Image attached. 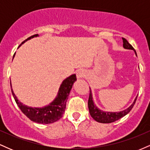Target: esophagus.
<instances>
[{
  "mask_svg": "<svg viewBox=\"0 0 150 150\" xmlns=\"http://www.w3.org/2000/svg\"><path fill=\"white\" fill-rule=\"evenodd\" d=\"M85 75H86V73L83 70L80 69L76 72V76H77V78L78 79V80H80V79H82V78H84V77H85Z\"/></svg>",
  "mask_w": 150,
  "mask_h": 150,
  "instance_id": "obj_1",
  "label": "esophagus"
}]
</instances>
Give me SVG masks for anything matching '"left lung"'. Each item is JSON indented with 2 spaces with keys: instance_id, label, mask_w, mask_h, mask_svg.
I'll return each mask as SVG.
<instances>
[{
  "instance_id": "1",
  "label": "left lung",
  "mask_w": 150,
  "mask_h": 150,
  "mask_svg": "<svg viewBox=\"0 0 150 150\" xmlns=\"http://www.w3.org/2000/svg\"><path fill=\"white\" fill-rule=\"evenodd\" d=\"M123 39V48L125 49H130L132 50V51H135V53L137 56V53H136L135 50L133 49V47L129 44L128 41L124 38H122ZM90 93H89V100H88V108L89 113H90L91 116L92 117L93 119H94L96 121L99 122V123H113V122L116 121L120 118H121L122 117L125 116V115H127L130 112V110L132 109L133 107L134 104H135L136 99H137V97H135V99H134L132 104L129 106L128 108H125V109L121 111H117V112H112V111H104L103 110L100 109L99 108H98L97 105L95 104L94 100H93V96H92V92L91 90L90 87Z\"/></svg>"
}]
</instances>
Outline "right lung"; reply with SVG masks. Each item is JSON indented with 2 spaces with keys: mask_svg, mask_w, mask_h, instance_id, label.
<instances>
[{
  "mask_svg": "<svg viewBox=\"0 0 150 150\" xmlns=\"http://www.w3.org/2000/svg\"><path fill=\"white\" fill-rule=\"evenodd\" d=\"M37 37H39V34H34L33 36H31L28 39L24 41L19 46V47L21 46L22 44H23L27 41ZM15 53L13 56V58L15 57ZM76 80L77 78L75 74H73L70 76L65 78L60 85L56 98L49 104L42 106V107H32V106H28L24 104L19 100L13 92V88H12L11 81H10V87H11L12 94L14 97L15 102L18 104V107L20 108L22 112L27 118H29L32 121L35 122V123H42V124H49V123H53L57 121L58 120L62 118L65 112L66 102L68 99L70 90L73 87L74 82Z\"/></svg>",
  "mask_w": 150,
  "mask_h": 150,
  "instance_id": "1",
  "label": "right lung"
}]
</instances>
